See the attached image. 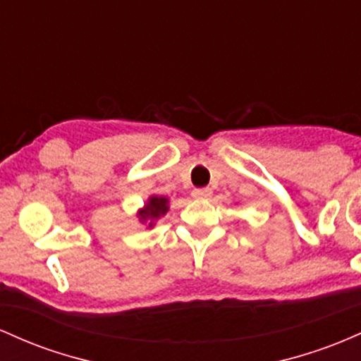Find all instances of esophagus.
Segmentation results:
<instances>
[{"mask_svg": "<svg viewBox=\"0 0 361 361\" xmlns=\"http://www.w3.org/2000/svg\"><path fill=\"white\" fill-rule=\"evenodd\" d=\"M209 196H212V189H209V188L194 189V191H192V197H196V200H208Z\"/></svg>", "mask_w": 361, "mask_h": 361, "instance_id": "esophagus-1", "label": "esophagus"}]
</instances>
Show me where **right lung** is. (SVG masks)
Returning a JSON list of instances; mask_svg holds the SVG:
<instances>
[{"instance_id": "add662e5", "label": "right lung", "mask_w": 361, "mask_h": 361, "mask_svg": "<svg viewBox=\"0 0 361 361\" xmlns=\"http://www.w3.org/2000/svg\"><path fill=\"white\" fill-rule=\"evenodd\" d=\"M169 212V197L165 196H149L147 202H145L143 208L137 209L136 216L140 220V224L147 225V228H153L157 221L160 220L161 216H165Z\"/></svg>"}]
</instances>
